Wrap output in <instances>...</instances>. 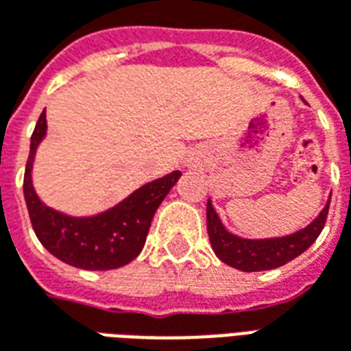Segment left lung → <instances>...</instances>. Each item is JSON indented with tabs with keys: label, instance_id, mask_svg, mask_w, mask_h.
<instances>
[{
	"label": "left lung",
	"instance_id": "left-lung-1",
	"mask_svg": "<svg viewBox=\"0 0 351 351\" xmlns=\"http://www.w3.org/2000/svg\"><path fill=\"white\" fill-rule=\"evenodd\" d=\"M329 203L324 210L317 214L314 221H310L306 228L295 231L286 237H272V239H243L233 235L221 223L220 216L214 210L213 201H206V231L213 244L214 254L229 267H235L244 272L271 271L276 267L289 263L291 259L301 256L314 244L327 220Z\"/></svg>",
	"mask_w": 351,
	"mask_h": 351
}]
</instances>
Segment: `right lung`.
<instances>
[{
	"label": "right lung",
	"mask_w": 351,
	"mask_h": 351,
	"mask_svg": "<svg viewBox=\"0 0 351 351\" xmlns=\"http://www.w3.org/2000/svg\"><path fill=\"white\" fill-rule=\"evenodd\" d=\"M47 137V110L37 120L24 173V199L37 239L64 263L84 271H110L137 258L161 201L182 176L180 171L146 182L118 205L93 216H69L45 205L32 180L34 160Z\"/></svg>",
	"instance_id": "add662e5"
}]
</instances>
